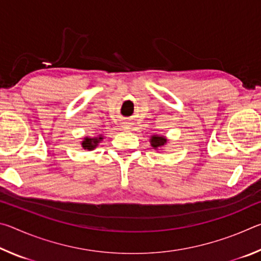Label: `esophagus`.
Returning <instances> with one entry per match:
<instances>
[{
	"label": "esophagus",
	"instance_id": "obj_1",
	"mask_svg": "<svg viewBox=\"0 0 261 261\" xmlns=\"http://www.w3.org/2000/svg\"><path fill=\"white\" fill-rule=\"evenodd\" d=\"M124 127L125 129H129V125H124Z\"/></svg>",
	"mask_w": 261,
	"mask_h": 261
}]
</instances>
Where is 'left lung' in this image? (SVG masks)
<instances>
[{
	"label": "left lung",
	"mask_w": 261,
	"mask_h": 261,
	"mask_svg": "<svg viewBox=\"0 0 261 261\" xmlns=\"http://www.w3.org/2000/svg\"><path fill=\"white\" fill-rule=\"evenodd\" d=\"M167 139L163 138V137H159V136H153L152 137V140H151V145L154 148H158V147H161L163 145L166 144Z\"/></svg>",
	"instance_id": "8db88e82"
}]
</instances>
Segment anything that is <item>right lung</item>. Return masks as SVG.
I'll return each mask as SVG.
<instances>
[{"instance_id":"1","label":"right lung","mask_w":261,"mask_h":261,"mask_svg":"<svg viewBox=\"0 0 261 261\" xmlns=\"http://www.w3.org/2000/svg\"><path fill=\"white\" fill-rule=\"evenodd\" d=\"M102 139L100 137V138H85V140L83 141V147L85 149H93L96 146H98V143H100V140Z\"/></svg>"}]
</instances>
